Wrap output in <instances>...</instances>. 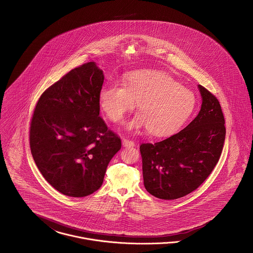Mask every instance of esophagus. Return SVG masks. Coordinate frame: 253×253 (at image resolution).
<instances>
[{"mask_svg": "<svg viewBox=\"0 0 253 253\" xmlns=\"http://www.w3.org/2000/svg\"><path fill=\"white\" fill-rule=\"evenodd\" d=\"M123 146H126V147H128V146L130 147V146H135V143L128 139H123Z\"/></svg>", "mask_w": 253, "mask_h": 253, "instance_id": "34e87169", "label": "esophagus"}]
</instances>
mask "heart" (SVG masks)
I'll return each mask as SVG.
<instances>
[{"mask_svg": "<svg viewBox=\"0 0 253 253\" xmlns=\"http://www.w3.org/2000/svg\"><path fill=\"white\" fill-rule=\"evenodd\" d=\"M110 82L100 91V106L112 122H120L138 103V113L127 123L129 130L147 128L154 136L177 131L192 114L196 99L169 75L156 70L129 73L124 83Z\"/></svg>", "mask_w": 253, "mask_h": 253, "instance_id": "b5f03b06", "label": "heart"}]
</instances>
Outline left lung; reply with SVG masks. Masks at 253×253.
Wrapping results in <instances>:
<instances>
[{
  "mask_svg": "<svg viewBox=\"0 0 253 253\" xmlns=\"http://www.w3.org/2000/svg\"><path fill=\"white\" fill-rule=\"evenodd\" d=\"M202 106L189 125L155 144H142L144 185L151 195L178 199L198 188L220 159L226 138L225 118L218 99L198 85Z\"/></svg>",
  "mask_w": 253,
  "mask_h": 253,
  "instance_id": "left-lung-1",
  "label": "left lung"
}]
</instances>
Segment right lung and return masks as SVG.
<instances>
[{"mask_svg": "<svg viewBox=\"0 0 253 253\" xmlns=\"http://www.w3.org/2000/svg\"><path fill=\"white\" fill-rule=\"evenodd\" d=\"M103 71L94 62L75 67L41 95L30 122L31 154L59 192L84 197L98 190L121 139L100 114Z\"/></svg>", "mask_w": 253, "mask_h": 253, "instance_id": "1", "label": "right lung"}]
</instances>
